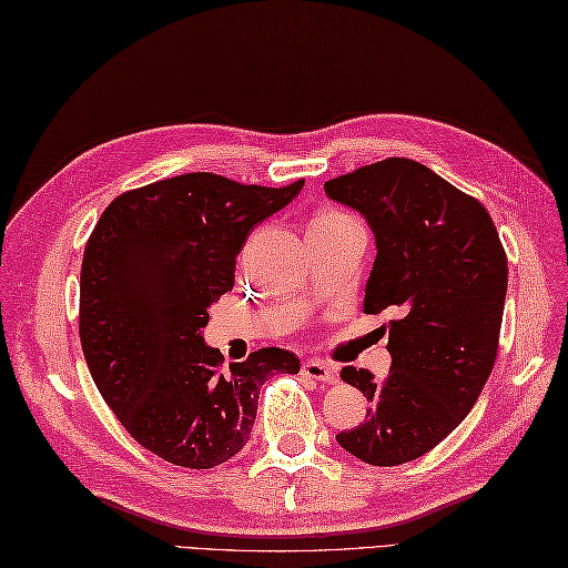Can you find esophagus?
<instances>
[{
  "label": "esophagus",
  "instance_id": "esophagus-1",
  "mask_svg": "<svg viewBox=\"0 0 568 568\" xmlns=\"http://www.w3.org/2000/svg\"><path fill=\"white\" fill-rule=\"evenodd\" d=\"M301 373H303V377H308V379H313V382H327V385H332V382H336V371H334V367L327 365V363L317 361V358L305 361L303 367H301Z\"/></svg>",
  "mask_w": 568,
  "mask_h": 568
}]
</instances>
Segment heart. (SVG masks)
Instances as JSON below:
<instances>
[{
	"instance_id": "heart-1",
	"label": "heart",
	"mask_w": 568,
	"mask_h": 568,
	"mask_svg": "<svg viewBox=\"0 0 568 568\" xmlns=\"http://www.w3.org/2000/svg\"><path fill=\"white\" fill-rule=\"evenodd\" d=\"M342 220H351V217L344 212H322L313 220V224H332V222H342Z\"/></svg>"
}]
</instances>
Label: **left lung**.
Here are the masks:
<instances>
[{"instance_id":"8db88e82","label":"left lung","mask_w":568,"mask_h":568,"mask_svg":"<svg viewBox=\"0 0 568 568\" xmlns=\"http://www.w3.org/2000/svg\"><path fill=\"white\" fill-rule=\"evenodd\" d=\"M375 236L363 311L389 322L387 377L344 367L367 402L365 420L336 435L371 466H402L447 437L493 373L507 301V255L487 210L425 164L389 158L325 183Z\"/></svg>"}]
</instances>
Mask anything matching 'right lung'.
Masks as SVG:
<instances>
[{"mask_svg":"<svg viewBox=\"0 0 568 568\" xmlns=\"http://www.w3.org/2000/svg\"><path fill=\"white\" fill-rule=\"evenodd\" d=\"M301 191L303 181L265 189L195 172L129 191L102 212L81 270L83 354L106 406L164 462H229L251 439L260 387L301 371L277 346L222 371L203 336L248 234Z\"/></svg>","mask_w":568,"mask_h":568,"instance_id":"1","label":"right lung"}]
</instances>
